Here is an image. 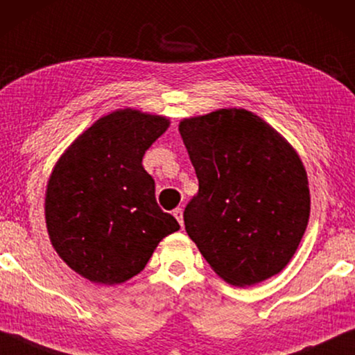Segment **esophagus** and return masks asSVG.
<instances>
[{"label":"esophagus","instance_id":"esophagus-1","mask_svg":"<svg viewBox=\"0 0 355 355\" xmlns=\"http://www.w3.org/2000/svg\"><path fill=\"white\" fill-rule=\"evenodd\" d=\"M173 216H175V218L178 220V223L183 226V210L180 209V207L175 209V210H173Z\"/></svg>","mask_w":355,"mask_h":355}]
</instances>
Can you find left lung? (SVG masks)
<instances>
[{
    "instance_id": "obj_1",
    "label": "left lung",
    "mask_w": 355,
    "mask_h": 355,
    "mask_svg": "<svg viewBox=\"0 0 355 355\" xmlns=\"http://www.w3.org/2000/svg\"><path fill=\"white\" fill-rule=\"evenodd\" d=\"M199 180L184 230L210 268L236 287L276 276L292 260L311 214L308 173L295 148L244 108L178 124Z\"/></svg>"
}]
</instances>
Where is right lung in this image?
Listing matches in <instances>:
<instances>
[{
	"label": "right lung",
	"mask_w": 355,
	"mask_h": 355,
	"mask_svg": "<svg viewBox=\"0 0 355 355\" xmlns=\"http://www.w3.org/2000/svg\"><path fill=\"white\" fill-rule=\"evenodd\" d=\"M166 116L123 108L98 118L67 148L47 182L51 244L79 276L118 285L144 271L164 237L180 230L159 209L145 151L168 129Z\"/></svg>",
	"instance_id": "right-lung-1"
}]
</instances>
